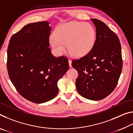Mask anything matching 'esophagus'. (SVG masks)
Returning a JSON list of instances; mask_svg holds the SVG:
<instances>
[{
    "instance_id": "34e87169",
    "label": "esophagus",
    "mask_w": 133,
    "mask_h": 133,
    "mask_svg": "<svg viewBox=\"0 0 133 133\" xmlns=\"http://www.w3.org/2000/svg\"><path fill=\"white\" fill-rule=\"evenodd\" d=\"M68 61H69V64L70 67H72V66H71V60L70 59H69Z\"/></svg>"
}]
</instances>
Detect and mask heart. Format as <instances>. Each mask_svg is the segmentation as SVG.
<instances>
[{"label":"heart","mask_w":133,"mask_h":133,"mask_svg":"<svg viewBox=\"0 0 133 133\" xmlns=\"http://www.w3.org/2000/svg\"><path fill=\"white\" fill-rule=\"evenodd\" d=\"M55 35H51L49 42L55 52L61 55L67 49L77 57L86 56L93 49L96 40V31L91 24L73 21L56 27Z\"/></svg>","instance_id":"b5f03b06"}]
</instances>
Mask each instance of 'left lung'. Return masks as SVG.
<instances>
[{
  "instance_id": "1",
  "label": "left lung",
  "mask_w": 133,
  "mask_h": 133,
  "mask_svg": "<svg viewBox=\"0 0 133 133\" xmlns=\"http://www.w3.org/2000/svg\"><path fill=\"white\" fill-rule=\"evenodd\" d=\"M96 28V40L88 55L72 62L78 71L76 82L81 96L91 100L106 97L116 88L122 70L120 40L104 23L91 19Z\"/></svg>"
}]
</instances>
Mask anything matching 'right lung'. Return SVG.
<instances>
[{
  "mask_svg": "<svg viewBox=\"0 0 133 133\" xmlns=\"http://www.w3.org/2000/svg\"><path fill=\"white\" fill-rule=\"evenodd\" d=\"M51 27L43 21L27 24L10 38L8 48L9 76L24 98L35 103L57 94V82L69 69L67 57H56L49 48Z\"/></svg>",
  "mask_w": 133,
  "mask_h": 133,
  "instance_id": "right-lung-1",
  "label": "right lung"
}]
</instances>
